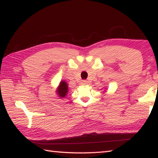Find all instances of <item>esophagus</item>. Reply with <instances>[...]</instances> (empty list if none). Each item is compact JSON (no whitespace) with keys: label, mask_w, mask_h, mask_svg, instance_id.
I'll use <instances>...</instances> for the list:
<instances>
[{"label":"esophagus","mask_w":158,"mask_h":158,"mask_svg":"<svg viewBox=\"0 0 158 158\" xmlns=\"http://www.w3.org/2000/svg\"><path fill=\"white\" fill-rule=\"evenodd\" d=\"M87 81H82L81 82L82 85H87Z\"/></svg>","instance_id":"esophagus-1"}]
</instances>
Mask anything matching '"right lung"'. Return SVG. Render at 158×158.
Listing matches in <instances>:
<instances>
[{"mask_svg":"<svg viewBox=\"0 0 158 158\" xmlns=\"http://www.w3.org/2000/svg\"><path fill=\"white\" fill-rule=\"evenodd\" d=\"M56 92L57 95L60 99L65 98L69 93V86H68L67 82L65 81H60Z\"/></svg>","mask_w":158,"mask_h":158,"instance_id":"add662e5","label":"right lung"}]
</instances>
